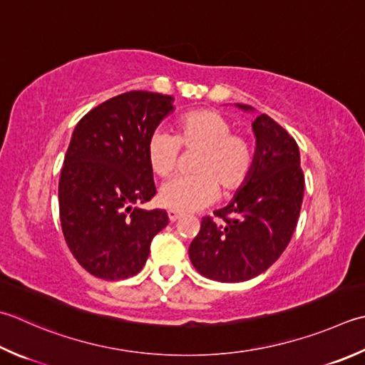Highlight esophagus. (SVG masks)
<instances>
[{"instance_id": "1", "label": "esophagus", "mask_w": 365, "mask_h": 365, "mask_svg": "<svg viewBox=\"0 0 365 365\" xmlns=\"http://www.w3.org/2000/svg\"><path fill=\"white\" fill-rule=\"evenodd\" d=\"M168 217H169L170 221H177L178 218L182 217V213L177 212V210H169V212H168Z\"/></svg>"}]
</instances>
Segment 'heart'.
<instances>
[{"mask_svg":"<svg viewBox=\"0 0 365 365\" xmlns=\"http://www.w3.org/2000/svg\"><path fill=\"white\" fill-rule=\"evenodd\" d=\"M217 110L199 109L178 118L175 135L156 131L147 144V161L155 175L174 173L180 148L197 152L191 177H175L163 185L160 201L178 212H192L230 196L247 183L255 163L252 140Z\"/></svg>","mask_w":365,"mask_h":365,"instance_id":"obj_1","label":"heart"}]
</instances>
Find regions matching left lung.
<instances>
[{
    "label": "left lung",
    "instance_id": "8db88e82",
    "mask_svg": "<svg viewBox=\"0 0 365 365\" xmlns=\"http://www.w3.org/2000/svg\"><path fill=\"white\" fill-rule=\"evenodd\" d=\"M253 131L256 155L247 183L213 212L215 220L202 218L190 245L197 272L223 283L250 280L272 266L288 247L302 207L305 178L294 138L266 113L256 117Z\"/></svg>",
    "mask_w": 365,
    "mask_h": 365
}]
</instances>
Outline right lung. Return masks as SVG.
<instances>
[{"instance_id": "add662e5", "label": "right lung", "mask_w": 365, "mask_h": 365, "mask_svg": "<svg viewBox=\"0 0 365 365\" xmlns=\"http://www.w3.org/2000/svg\"><path fill=\"white\" fill-rule=\"evenodd\" d=\"M173 109V96L128 91L74 128L58 183L60 221L71 253L91 275L123 280L140 272L169 223L166 210L138 205L156 195L147 144Z\"/></svg>"}]
</instances>
